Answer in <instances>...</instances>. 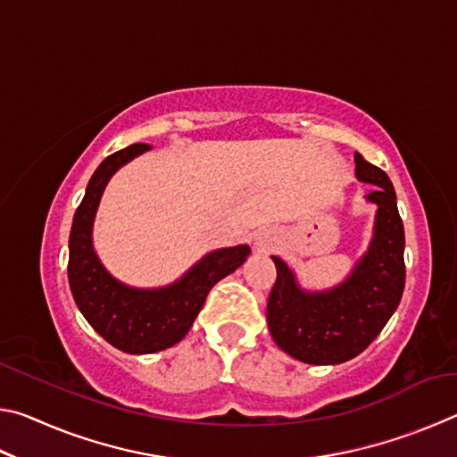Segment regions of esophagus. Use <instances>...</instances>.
<instances>
[{"instance_id": "esophagus-1", "label": "esophagus", "mask_w": 457, "mask_h": 457, "mask_svg": "<svg viewBox=\"0 0 457 457\" xmlns=\"http://www.w3.org/2000/svg\"><path fill=\"white\" fill-rule=\"evenodd\" d=\"M253 244H256L258 252L272 253L274 250H278V245H280V236H278V231L274 229H262L256 234Z\"/></svg>"}]
</instances>
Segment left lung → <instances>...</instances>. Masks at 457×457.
I'll return each mask as SVG.
<instances>
[{"instance_id":"1","label":"left lung","mask_w":457,"mask_h":457,"mask_svg":"<svg viewBox=\"0 0 457 457\" xmlns=\"http://www.w3.org/2000/svg\"><path fill=\"white\" fill-rule=\"evenodd\" d=\"M354 175L373 185L365 199L377 205L373 237L351 274L327 290H306L282 258L272 256L276 284L268 300L274 343L308 365H338L361 354L397 311L405 286V231L393 183L354 153Z\"/></svg>"}]
</instances>
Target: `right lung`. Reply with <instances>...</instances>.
<instances>
[{"label": "right lung", "mask_w": 457, "mask_h": 457, "mask_svg": "<svg viewBox=\"0 0 457 457\" xmlns=\"http://www.w3.org/2000/svg\"><path fill=\"white\" fill-rule=\"evenodd\" d=\"M149 149V145H130L98 165L71 229L68 280L74 303L106 343L129 354L159 353L179 343L204 308L210 290L221 278L236 272L252 252L245 244L220 247L205 253L175 282L159 288H137L108 272L92 242L100 197L120 167Z\"/></svg>", "instance_id": "1"}]
</instances>
